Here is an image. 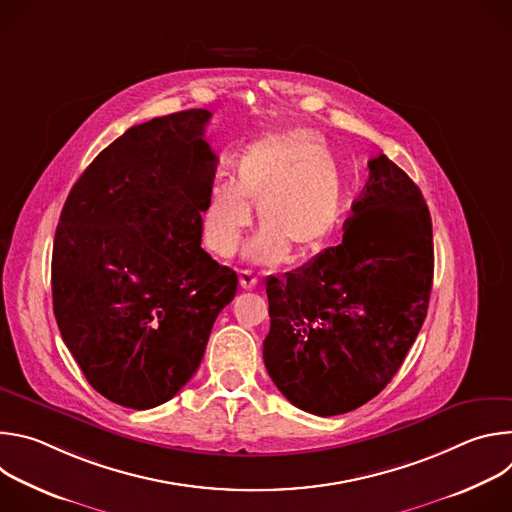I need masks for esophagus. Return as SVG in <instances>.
Returning <instances> with one entry per match:
<instances>
[{
    "label": "esophagus",
    "instance_id": "esophagus-1",
    "mask_svg": "<svg viewBox=\"0 0 512 512\" xmlns=\"http://www.w3.org/2000/svg\"><path fill=\"white\" fill-rule=\"evenodd\" d=\"M239 279H241L243 289H255V287L259 285V277H257L253 271H249V269H243L241 275H239Z\"/></svg>",
    "mask_w": 512,
    "mask_h": 512
}]
</instances>
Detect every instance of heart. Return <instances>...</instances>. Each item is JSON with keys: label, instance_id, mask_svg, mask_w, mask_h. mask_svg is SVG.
Instances as JSON below:
<instances>
[{"label": "heart", "instance_id": "heart-1", "mask_svg": "<svg viewBox=\"0 0 512 512\" xmlns=\"http://www.w3.org/2000/svg\"><path fill=\"white\" fill-rule=\"evenodd\" d=\"M231 182L208 188L202 206V241L218 257H233L251 225V206L263 223L247 255L265 265L281 263L289 249L318 251L342 212V184L324 139L310 129L269 133L231 162Z\"/></svg>", "mask_w": 512, "mask_h": 512}]
</instances>
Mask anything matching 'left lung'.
Instances as JSON below:
<instances>
[{
	"mask_svg": "<svg viewBox=\"0 0 512 512\" xmlns=\"http://www.w3.org/2000/svg\"><path fill=\"white\" fill-rule=\"evenodd\" d=\"M431 216L415 182L385 154L344 221L342 243L267 277L265 369L287 401L332 417L377 397L427 314Z\"/></svg>",
	"mask_w": 512,
	"mask_h": 512,
	"instance_id": "1",
	"label": "left lung"
}]
</instances>
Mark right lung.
I'll return each mask as SVG.
<instances>
[{
	"label": "right lung",
	"instance_id": "obj_1",
	"mask_svg": "<svg viewBox=\"0 0 512 512\" xmlns=\"http://www.w3.org/2000/svg\"><path fill=\"white\" fill-rule=\"evenodd\" d=\"M206 109L133 125L72 186L54 235L52 302L89 385L129 409L196 373L239 277L202 247L216 156Z\"/></svg>",
	"mask_w": 512,
	"mask_h": 512
}]
</instances>
